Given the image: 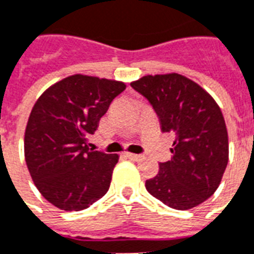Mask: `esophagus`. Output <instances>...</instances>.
Segmentation results:
<instances>
[{
    "label": "esophagus",
    "mask_w": 254,
    "mask_h": 254,
    "mask_svg": "<svg viewBox=\"0 0 254 254\" xmlns=\"http://www.w3.org/2000/svg\"><path fill=\"white\" fill-rule=\"evenodd\" d=\"M126 156H127L128 159H131V160H133V162H139V160H141V159H143V156H141V155L128 154V152L126 154Z\"/></svg>",
    "instance_id": "34e87169"
}]
</instances>
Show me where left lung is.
I'll list each match as a JSON object with an SVG mask.
<instances>
[{
	"mask_svg": "<svg viewBox=\"0 0 254 254\" xmlns=\"http://www.w3.org/2000/svg\"><path fill=\"white\" fill-rule=\"evenodd\" d=\"M175 135L172 159L160 163L145 190L170 208L197 207L217 190L228 164V132L221 110L193 80L180 74L147 75L131 83Z\"/></svg>",
	"mask_w": 254,
	"mask_h": 254,
	"instance_id": "obj_1",
	"label": "left lung"
}]
</instances>
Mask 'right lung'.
Masks as SVG:
<instances>
[{
  "label": "right lung",
  "mask_w": 254,
  "mask_h": 254,
  "mask_svg": "<svg viewBox=\"0 0 254 254\" xmlns=\"http://www.w3.org/2000/svg\"><path fill=\"white\" fill-rule=\"evenodd\" d=\"M126 84L71 75L35 102L25 132V159L42 196L64 211H82L110 188L117 154L88 148V136Z\"/></svg>",
  "instance_id": "add662e5"
}]
</instances>
